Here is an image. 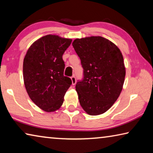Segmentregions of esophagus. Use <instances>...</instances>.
<instances>
[{
    "label": "esophagus",
    "mask_w": 153,
    "mask_h": 153,
    "mask_svg": "<svg viewBox=\"0 0 153 153\" xmlns=\"http://www.w3.org/2000/svg\"><path fill=\"white\" fill-rule=\"evenodd\" d=\"M71 82H72V85H75L76 84V78L74 76H73L71 77Z\"/></svg>",
    "instance_id": "esophagus-1"
}]
</instances>
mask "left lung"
Here are the masks:
<instances>
[{
  "label": "left lung",
  "mask_w": 153,
  "mask_h": 153,
  "mask_svg": "<svg viewBox=\"0 0 153 153\" xmlns=\"http://www.w3.org/2000/svg\"><path fill=\"white\" fill-rule=\"evenodd\" d=\"M84 69L76 90L80 105L90 115L104 113L120 95L126 76L121 51L101 36L77 38L72 43Z\"/></svg>",
  "instance_id": "left-lung-1"
}]
</instances>
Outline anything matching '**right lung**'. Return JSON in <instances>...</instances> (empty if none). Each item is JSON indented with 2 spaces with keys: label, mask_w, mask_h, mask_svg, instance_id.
<instances>
[{
  "label": "right lung",
  "mask_w": 153,
  "mask_h": 153,
  "mask_svg": "<svg viewBox=\"0 0 153 153\" xmlns=\"http://www.w3.org/2000/svg\"><path fill=\"white\" fill-rule=\"evenodd\" d=\"M71 39L46 35L33 42L24 60L25 87L31 100L46 112L61 107L64 96L72 84L64 76L63 55Z\"/></svg>",
  "instance_id": "add662e5"
}]
</instances>
